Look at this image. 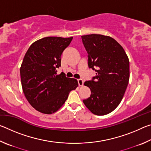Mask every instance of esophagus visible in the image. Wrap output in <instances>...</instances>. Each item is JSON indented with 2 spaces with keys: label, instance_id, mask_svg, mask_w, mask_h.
<instances>
[{
  "label": "esophagus",
  "instance_id": "obj_1",
  "mask_svg": "<svg viewBox=\"0 0 151 151\" xmlns=\"http://www.w3.org/2000/svg\"><path fill=\"white\" fill-rule=\"evenodd\" d=\"M78 81V86H83V81L82 80V79H78L77 80Z\"/></svg>",
  "mask_w": 151,
  "mask_h": 151
}]
</instances>
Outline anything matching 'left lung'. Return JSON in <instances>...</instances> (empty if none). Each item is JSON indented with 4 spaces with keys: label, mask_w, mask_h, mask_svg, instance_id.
<instances>
[{
    "label": "left lung",
    "mask_w": 151,
    "mask_h": 151,
    "mask_svg": "<svg viewBox=\"0 0 151 151\" xmlns=\"http://www.w3.org/2000/svg\"><path fill=\"white\" fill-rule=\"evenodd\" d=\"M88 53V65L95 70L92 81L84 85L91 96L83 103L92 113L105 115L121 103L129 84V60L124 48L109 36L91 34L82 36Z\"/></svg>",
    "instance_id": "1"
}]
</instances>
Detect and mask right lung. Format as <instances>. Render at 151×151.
<instances>
[{
	"instance_id": "1",
	"label": "right lung",
	"mask_w": 151,
	"mask_h": 151,
	"mask_svg": "<svg viewBox=\"0 0 151 151\" xmlns=\"http://www.w3.org/2000/svg\"><path fill=\"white\" fill-rule=\"evenodd\" d=\"M73 37H48L30 45L20 68L21 85L27 100L41 113L57 112L78 86V81L57 75L61 55Z\"/></svg>"
}]
</instances>
